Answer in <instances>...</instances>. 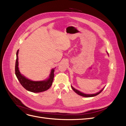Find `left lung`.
<instances>
[{
  "label": "left lung",
  "instance_id": "obj_1",
  "mask_svg": "<svg viewBox=\"0 0 126 126\" xmlns=\"http://www.w3.org/2000/svg\"><path fill=\"white\" fill-rule=\"evenodd\" d=\"M107 54L108 55V53L107 52ZM71 88H72V90H73L76 93H77L78 94L80 95V96H81L84 97H92L96 96H97V95H98V94H99L101 92V91H102L103 90H104V88H105V87H104L102 89H101L99 91V92H97V93H95V94H85V93H82V92H81V91H80L79 90H77V89H75V88L72 87L71 85Z\"/></svg>",
  "mask_w": 126,
  "mask_h": 126
}]
</instances>
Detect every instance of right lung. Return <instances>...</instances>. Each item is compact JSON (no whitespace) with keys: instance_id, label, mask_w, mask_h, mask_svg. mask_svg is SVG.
Returning <instances> with one entry per match:
<instances>
[{"instance_id":"obj_1","label":"right lung","mask_w":126,"mask_h":126,"mask_svg":"<svg viewBox=\"0 0 126 126\" xmlns=\"http://www.w3.org/2000/svg\"><path fill=\"white\" fill-rule=\"evenodd\" d=\"M18 52L19 49L16 53V61L15 64V74L20 82L22 86L25 89L30 92L32 93H40L48 90L50 88L53 82L54 77L55 68H52L51 70L50 74L48 78L44 80L41 81H33L22 75L19 69V63H18Z\"/></svg>"}]
</instances>
